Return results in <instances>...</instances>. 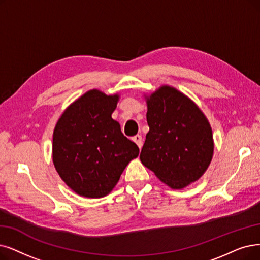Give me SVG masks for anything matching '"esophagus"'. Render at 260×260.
Instances as JSON below:
<instances>
[{"label": "esophagus", "instance_id": "obj_1", "mask_svg": "<svg viewBox=\"0 0 260 260\" xmlns=\"http://www.w3.org/2000/svg\"><path fill=\"white\" fill-rule=\"evenodd\" d=\"M132 140H133V142H136L137 143V145L139 146V148L141 149L142 148V145H143V142H142V137L141 136H136V137H133L132 138Z\"/></svg>", "mask_w": 260, "mask_h": 260}]
</instances>
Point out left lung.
<instances>
[{"label": "left lung", "instance_id": "1", "mask_svg": "<svg viewBox=\"0 0 260 260\" xmlns=\"http://www.w3.org/2000/svg\"><path fill=\"white\" fill-rule=\"evenodd\" d=\"M146 134L140 159L170 188L180 190L199 180L213 157L210 123L183 92L162 85L149 96Z\"/></svg>", "mask_w": 260, "mask_h": 260}]
</instances>
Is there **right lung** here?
Segmentation results:
<instances>
[{"instance_id":"obj_1","label":"right lung","mask_w":260,"mask_h":260,"mask_svg":"<svg viewBox=\"0 0 260 260\" xmlns=\"http://www.w3.org/2000/svg\"><path fill=\"white\" fill-rule=\"evenodd\" d=\"M119 95L90 89L63 112L53 131L52 159L59 177L78 195L101 199L115 188L140 149L112 118Z\"/></svg>"}]
</instances>
